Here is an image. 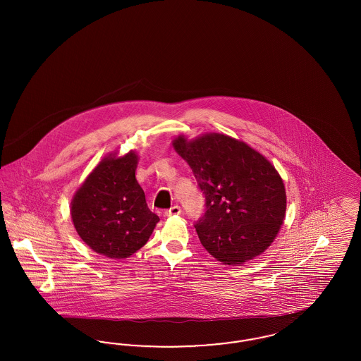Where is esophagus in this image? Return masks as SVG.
Instances as JSON below:
<instances>
[{"label": "esophagus", "instance_id": "1", "mask_svg": "<svg viewBox=\"0 0 361 361\" xmlns=\"http://www.w3.org/2000/svg\"><path fill=\"white\" fill-rule=\"evenodd\" d=\"M181 214V207L177 206H173L169 208V209H166L165 212H164V216L165 218H169V216H174V215H180Z\"/></svg>", "mask_w": 361, "mask_h": 361}]
</instances>
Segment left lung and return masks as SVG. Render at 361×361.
Masks as SVG:
<instances>
[{
	"mask_svg": "<svg viewBox=\"0 0 361 361\" xmlns=\"http://www.w3.org/2000/svg\"><path fill=\"white\" fill-rule=\"evenodd\" d=\"M206 197V212L195 224L207 252L224 265L259 256L286 216L287 196L275 166L245 142L209 133L173 140Z\"/></svg>",
	"mask_w": 361,
	"mask_h": 361,
	"instance_id": "left-lung-1",
	"label": "left lung"
}]
</instances>
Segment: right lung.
Wrapping results in <instances>:
<instances>
[{"instance_id":"add662e5","label":"right lung","mask_w":361,"mask_h":361,"mask_svg":"<svg viewBox=\"0 0 361 361\" xmlns=\"http://www.w3.org/2000/svg\"><path fill=\"white\" fill-rule=\"evenodd\" d=\"M137 155L109 154L71 200V219L86 245L105 257H130L150 238L159 218L135 178Z\"/></svg>"}]
</instances>
